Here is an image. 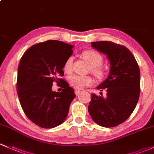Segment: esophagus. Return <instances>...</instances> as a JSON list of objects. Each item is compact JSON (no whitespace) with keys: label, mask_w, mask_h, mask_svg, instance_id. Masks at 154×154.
<instances>
[{"label":"esophagus","mask_w":154,"mask_h":154,"mask_svg":"<svg viewBox=\"0 0 154 154\" xmlns=\"http://www.w3.org/2000/svg\"><path fill=\"white\" fill-rule=\"evenodd\" d=\"M74 93H75L76 95H78V94H80V90H75V91H74Z\"/></svg>","instance_id":"1"}]
</instances>
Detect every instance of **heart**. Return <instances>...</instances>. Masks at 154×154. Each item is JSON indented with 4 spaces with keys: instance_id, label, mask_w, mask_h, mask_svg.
Masks as SVG:
<instances>
[{
    "instance_id": "obj_1",
    "label": "heart",
    "mask_w": 154,
    "mask_h": 154,
    "mask_svg": "<svg viewBox=\"0 0 154 154\" xmlns=\"http://www.w3.org/2000/svg\"><path fill=\"white\" fill-rule=\"evenodd\" d=\"M82 57L91 65V71L98 78H102L104 76V71L102 68L103 63V57L94 50H85L82 52ZM63 72L68 74L72 72L73 57H69L65 61ZM69 83L76 89H82L87 86H91L94 83V80L90 76L74 75L69 78Z\"/></svg>"
}]
</instances>
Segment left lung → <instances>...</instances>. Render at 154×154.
Wrapping results in <instances>:
<instances>
[{"label": "left lung", "mask_w": 154, "mask_h": 154, "mask_svg": "<svg viewBox=\"0 0 154 154\" xmlns=\"http://www.w3.org/2000/svg\"><path fill=\"white\" fill-rule=\"evenodd\" d=\"M91 46L106 54L111 63L108 78L97 86L107 97L91 94L88 112L96 123L115 127L128 119L135 109L140 93V71L130 50L111 41L92 42Z\"/></svg>", "instance_id": "8db88e82"}]
</instances>
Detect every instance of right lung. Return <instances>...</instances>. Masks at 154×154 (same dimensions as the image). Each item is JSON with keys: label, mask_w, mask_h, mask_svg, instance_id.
<instances>
[{"label": "right lung", "mask_w": 154, "mask_h": 154, "mask_svg": "<svg viewBox=\"0 0 154 154\" xmlns=\"http://www.w3.org/2000/svg\"><path fill=\"white\" fill-rule=\"evenodd\" d=\"M72 46L50 40L31 46L20 59L17 92L23 111L33 123L52 128L64 122L76 97L63 79L65 61L73 53ZM61 83V92L51 90L53 82Z\"/></svg>", "instance_id": "1"}]
</instances>
